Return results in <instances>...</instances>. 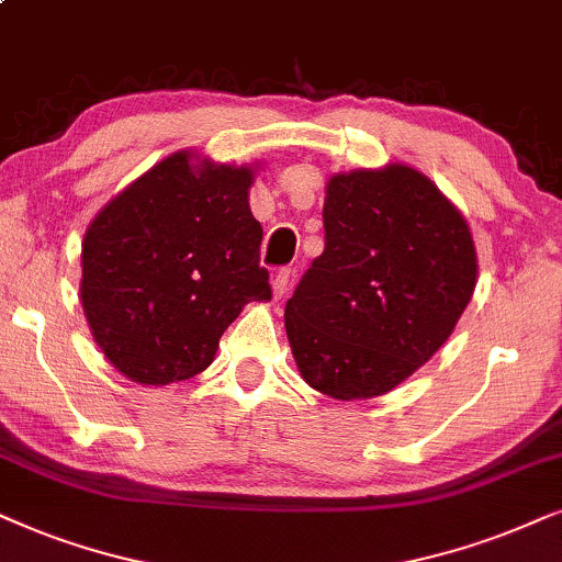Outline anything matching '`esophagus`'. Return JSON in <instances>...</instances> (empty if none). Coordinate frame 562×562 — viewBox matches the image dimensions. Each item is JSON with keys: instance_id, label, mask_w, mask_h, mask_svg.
<instances>
[{"instance_id": "1", "label": "esophagus", "mask_w": 562, "mask_h": 562, "mask_svg": "<svg viewBox=\"0 0 562 562\" xmlns=\"http://www.w3.org/2000/svg\"><path fill=\"white\" fill-rule=\"evenodd\" d=\"M290 277H293V272H290V269H280V272L272 277V293H274V297H282V295L288 293Z\"/></svg>"}]
</instances>
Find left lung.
<instances>
[{"label":"left lung","instance_id":"1","mask_svg":"<svg viewBox=\"0 0 562 562\" xmlns=\"http://www.w3.org/2000/svg\"><path fill=\"white\" fill-rule=\"evenodd\" d=\"M326 249L285 305L305 383L336 401L393 391L458 326L477 280L462 213L422 171L387 164L334 175Z\"/></svg>","mask_w":562,"mask_h":562}]
</instances>
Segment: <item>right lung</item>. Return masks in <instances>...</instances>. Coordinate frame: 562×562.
Segmentation results:
<instances>
[{
    "label": "right lung",
    "mask_w": 562,
    "mask_h": 562,
    "mask_svg": "<svg viewBox=\"0 0 562 562\" xmlns=\"http://www.w3.org/2000/svg\"><path fill=\"white\" fill-rule=\"evenodd\" d=\"M251 182L249 167L177 151L89 223L81 305L125 378L167 385L198 375L244 305L272 297Z\"/></svg>",
    "instance_id": "1"
}]
</instances>
